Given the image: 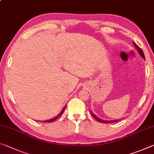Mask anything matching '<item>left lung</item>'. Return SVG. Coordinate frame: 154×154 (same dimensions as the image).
I'll return each instance as SVG.
<instances>
[{"mask_svg":"<svg viewBox=\"0 0 154 154\" xmlns=\"http://www.w3.org/2000/svg\"><path fill=\"white\" fill-rule=\"evenodd\" d=\"M133 44H134V46H135V48H136V49L137 50V51L138 52V53H139V55H140L141 57H142L144 60H145V55H144V53H143V51H142V49H141V48L139 47V46L136 45V44L134 42H133ZM90 114H91V115L94 117V118L96 119V120L97 121H99V122H100V123H116V122H118L119 120H121V119H116V120H111V121H106V120H103V119H100V118H99V117H97L96 115H95V114H94V113H92V112H91L90 111Z\"/></svg>","mask_w":154,"mask_h":154,"instance_id":"1","label":"left lung"}]
</instances>
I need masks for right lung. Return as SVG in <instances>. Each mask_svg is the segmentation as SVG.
I'll return each instance as SVG.
<instances>
[{
	"label": "right lung",
	"instance_id": "1",
	"mask_svg": "<svg viewBox=\"0 0 154 154\" xmlns=\"http://www.w3.org/2000/svg\"><path fill=\"white\" fill-rule=\"evenodd\" d=\"M65 108H66V106H64V108H63L62 109V111H61L59 114H57V116H56L55 117H54V118H53V119H49V120H46V121H44L43 122H45V123H51V122H53L54 121H55L56 119H57L58 117H60V115H62V114H63V112H64V109H65Z\"/></svg>",
	"mask_w": 154,
	"mask_h": 154
}]
</instances>
